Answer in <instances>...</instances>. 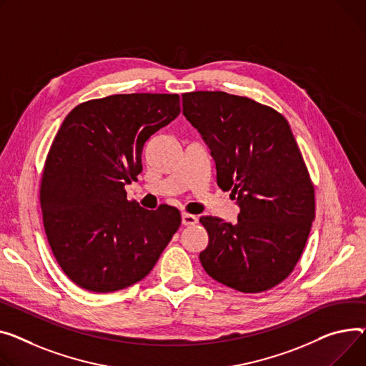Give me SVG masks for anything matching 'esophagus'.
I'll return each mask as SVG.
<instances>
[{
	"instance_id": "34e87169",
	"label": "esophagus",
	"mask_w": 366,
	"mask_h": 366,
	"mask_svg": "<svg viewBox=\"0 0 366 366\" xmlns=\"http://www.w3.org/2000/svg\"><path fill=\"white\" fill-rule=\"evenodd\" d=\"M194 224H197V216L189 214V213H182V225L189 227Z\"/></svg>"
}]
</instances>
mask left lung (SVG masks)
<instances>
[{
    "instance_id": "obj_1",
    "label": "left lung",
    "mask_w": 366,
    "mask_h": 366,
    "mask_svg": "<svg viewBox=\"0 0 366 366\" xmlns=\"http://www.w3.org/2000/svg\"><path fill=\"white\" fill-rule=\"evenodd\" d=\"M182 113L216 163V182L239 206L237 222L202 216L204 271L241 293H262L297 264L315 219V188L287 119L224 91L182 94Z\"/></svg>"
}]
</instances>
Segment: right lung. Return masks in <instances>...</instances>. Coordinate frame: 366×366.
<instances>
[{
	"mask_svg": "<svg viewBox=\"0 0 366 366\" xmlns=\"http://www.w3.org/2000/svg\"><path fill=\"white\" fill-rule=\"evenodd\" d=\"M181 112L178 94H116L73 109L46 154L39 203L48 244L76 285L112 293L149 275L181 225L177 207H141L125 185L144 144Z\"/></svg>",
	"mask_w": 366,
	"mask_h": 366,
	"instance_id": "add662e5",
	"label": "right lung"
}]
</instances>
